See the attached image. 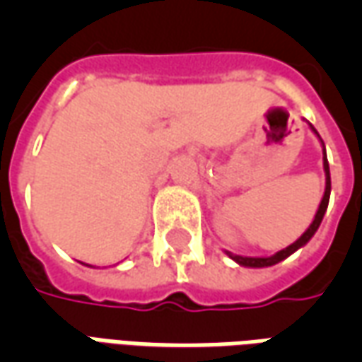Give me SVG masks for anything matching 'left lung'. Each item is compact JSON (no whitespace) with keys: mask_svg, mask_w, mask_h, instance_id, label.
Wrapping results in <instances>:
<instances>
[{"mask_svg":"<svg viewBox=\"0 0 362 362\" xmlns=\"http://www.w3.org/2000/svg\"><path fill=\"white\" fill-rule=\"evenodd\" d=\"M314 129V127H312ZM316 132V129H314ZM318 134V132H316ZM324 170H326V192H324V197H322V202H320V207L318 211H316V217H314V221H312V225L308 228H306V233H304L296 243H293L291 246H287L285 250L277 252L275 256H272V258H244V256H235V254H230V252H227L230 258L235 259V262H238L240 266H248V267H267V266H275V264H279L281 259H285L287 256H291L293 252L298 250L300 246H304V244L310 240L312 236H314V233L318 230L320 223H322V219H324V213H326L327 209V204H329V192H332V180H329V165H327V158H326V149H324Z\"/></svg>","mask_w":362,"mask_h":362,"instance_id":"obj_1","label":"left lung"}]
</instances>
